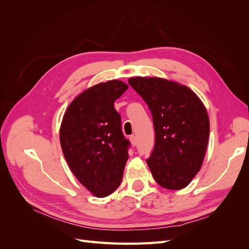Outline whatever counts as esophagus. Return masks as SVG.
<instances>
[{"mask_svg":"<svg viewBox=\"0 0 249 249\" xmlns=\"http://www.w3.org/2000/svg\"><path fill=\"white\" fill-rule=\"evenodd\" d=\"M130 141H131V143H132V145H133V146H135V145L137 144L136 137H135L134 135H131V136H130Z\"/></svg>","mask_w":249,"mask_h":249,"instance_id":"34e87169","label":"esophagus"}]
</instances>
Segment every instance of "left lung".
Masks as SVG:
<instances>
[{
  "instance_id": "1",
  "label": "left lung",
  "mask_w": 249,
  "mask_h": 249,
  "mask_svg": "<svg viewBox=\"0 0 249 249\" xmlns=\"http://www.w3.org/2000/svg\"><path fill=\"white\" fill-rule=\"evenodd\" d=\"M129 84L152 112L155 147L146 160L156 182L169 190L190 184L205 159L210 122L190 88L162 78L135 77Z\"/></svg>"
}]
</instances>
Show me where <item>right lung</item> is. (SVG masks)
<instances>
[{
    "label": "right lung",
    "instance_id": "right-lung-1",
    "mask_svg": "<svg viewBox=\"0 0 249 249\" xmlns=\"http://www.w3.org/2000/svg\"><path fill=\"white\" fill-rule=\"evenodd\" d=\"M112 80L86 89L67 107L60 126L65 160L79 182L96 197H106L122 183L130 141L122 131L114 102L127 89Z\"/></svg>",
    "mask_w": 249,
    "mask_h": 249
}]
</instances>
